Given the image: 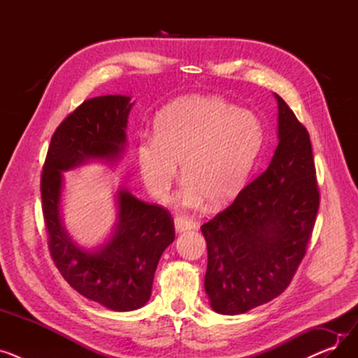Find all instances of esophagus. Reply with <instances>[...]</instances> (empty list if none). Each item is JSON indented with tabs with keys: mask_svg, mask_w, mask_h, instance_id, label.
<instances>
[{
	"mask_svg": "<svg viewBox=\"0 0 358 358\" xmlns=\"http://www.w3.org/2000/svg\"><path fill=\"white\" fill-rule=\"evenodd\" d=\"M192 228H193V223H192V222H187V220H184L182 217H176V231H177L178 234L189 231V229H192Z\"/></svg>",
	"mask_w": 358,
	"mask_h": 358,
	"instance_id": "obj_1",
	"label": "esophagus"
}]
</instances>
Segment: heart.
Returning a JSON list of instances; mask_svg holds the SVG:
<instances>
[{
	"mask_svg": "<svg viewBox=\"0 0 358 358\" xmlns=\"http://www.w3.org/2000/svg\"><path fill=\"white\" fill-rule=\"evenodd\" d=\"M261 119L216 96H185L164 107L155 135L142 134L136 155L142 180L157 199L178 177L185 181L180 201L199 208L231 201L250 177L261 149Z\"/></svg>",
	"mask_w": 358,
	"mask_h": 358,
	"instance_id": "heart-1",
	"label": "heart"
}]
</instances>
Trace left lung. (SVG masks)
I'll list each match as a JSON object with an SVG mask.
<instances>
[{
	"label": "left lung",
	"instance_id": "obj_1",
	"mask_svg": "<svg viewBox=\"0 0 358 358\" xmlns=\"http://www.w3.org/2000/svg\"><path fill=\"white\" fill-rule=\"evenodd\" d=\"M278 145L267 171L204 223V290L220 315H241L283 293L305 257L319 192L312 143L277 94Z\"/></svg>",
	"mask_w": 358,
	"mask_h": 358
}]
</instances>
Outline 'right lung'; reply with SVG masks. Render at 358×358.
<instances>
[{"mask_svg":"<svg viewBox=\"0 0 358 358\" xmlns=\"http://www.w3.org/2000/svg\"><path fill=\"white\" fill-rule=\"evenodd\" d=\"M134 104L120 94L84 101L55 130L41 181L55 266L80 294L115 312L146 305L158 261L176 238L174 220L168 210L141 201L120 185L115 193L116 222L108 238L99 247H81L64 224V173L90 162L117 164L126 152Z\"/></svg>","mask_w":358,"mask_h":358,"instance_id":"right-lung-1","label":"right lung"}]
</instances>
